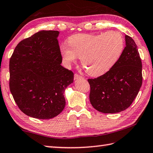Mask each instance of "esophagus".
Returning <instances> with one entry per match:
<instances>
[{
  "mask_svg": "<svg viewBox=\"0 0 153 153\" xmlns=\"http://www.w3.org/2000/svg\"><path fill=\"white\" fill-rule=\"evenodd\" d=\"M80 78H83V77L82 76H79V75L77 74H76L74 75V79H77Z\"/></svg>",
  "mask_w": 153,
  "mask_h": 153,
  "instance_id": "34e87169",
  "label": "esophagus"
}]
</instances>
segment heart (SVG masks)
I'll list each match as a JSON object with an SVG mask.
<instances>
[{
	"label": "heart",
	"instance_id": "1",
	"mask_svg": "<svg viewBox=\"0 0 153 153\" xmlns=\"http://www.w3.org/2000/svg\"><path fill=\"white\" fill-rule=\"evenodd\" d=\"M68 45L61 47V53L68 63L75 62L77 57L86 73L101 76L111 69L124 49V38L116 31L100 34H76L68 39Z\"/></svg>",
	"mask_w": 153,
	"mask_h": 153
}]
</instances>
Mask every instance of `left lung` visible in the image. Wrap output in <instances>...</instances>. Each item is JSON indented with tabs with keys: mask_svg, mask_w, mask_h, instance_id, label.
<instances>
[{
	"mask_svg": "<svg viewBox=\"0 0 153 153\" xmlns=\"http://www.w3.org/2000/svg\"><path fill=\"white\" fill-rule=\"evenodd\" d=\"M126 46L111 70L102 76L88 79L89 100L98 111L117 113L127 109L142 85V62L133 39L125 35Z\"/></svg>",
	"mask_w": 153,
	"mask_h": 153,
	"instance_id": "8db88e82",
	"label": "left lung"
}]
</instances>
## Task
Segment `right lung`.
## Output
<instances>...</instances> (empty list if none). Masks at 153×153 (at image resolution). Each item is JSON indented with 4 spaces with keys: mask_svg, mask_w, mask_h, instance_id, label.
<instances>
[{
    "mask_svg": "<svg viewBox=\"0 0 153 153\" xmlns=\"http://www.w3.org/2000/svg\"><path fill=\"white\" fill-rule=\"evenodd\" d=\"M58 31L41 30L22 40L10 59L9 86L18 107L31 117L48 119L65 105L74 73L61 65Z\"/></svg>",
    "mask_w": 153,
    "mask_h": 153,
    "instance_id": "right-lung-1",
    "label": "right lung"
}]
</instances>
